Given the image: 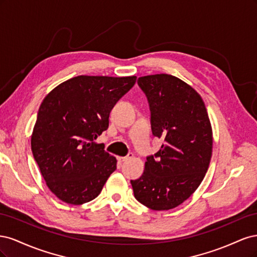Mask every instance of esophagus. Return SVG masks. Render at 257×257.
Listing matches in <instances>:
<instances>
[{
	"instance_id": "esophagus-1",
	"label": "esophagus",
	"mask_w": 257,
	"mask_h": 257,
	"mask_svg": "<svg viewBox=\"0 0 257 257\" xmlns=\"http://www.w3.org/2000/svg\"><path fill=\"white\" fill-rule=\"evenodd\" d=\"M132 158H133V154L130 153V154H127V155H126V157H123V158H118V160H119V162L123 163V162H126V161L131 160Z\"/></svg>"
}]
</instances>
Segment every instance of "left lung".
<instances>
[{"mask_svg":"<svg viewBox=\"0 0 257 257\" xmlns=\"http://www.w3.org/2000/svg\"><path fill=\"white\" fill-rule=\"evenodd\" d=\"M151 112L153 136L164 145L148 155L145 172L131 180L134 196L152 210L181 205L207 173L212 153V131L206 106L189 84L167 74L139 77Z\"/></svg>","mask_w":257,"mask_h":257,"instance_id":"obj_1","label":"left lung"}]
</instances>
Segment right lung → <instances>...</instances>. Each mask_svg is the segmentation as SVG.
Listing matches in <instances>:
<instances>
[{
	"label": "right lung",
	"mask_w": 257,
	"mask_h": 257,
	"mask_svg": "<svg viewBox=\"0 0 257 257\" xmlns=\"http://www.w3.org/2000/svg\"><path fill=\"white\" fill-rule=\"evenodd\" d=\"M135 82V76H77L44 98L31 147L48 188L62 201L94 199L115 170V158L94 139L109 126L113 106Z\"/></svg>",
	"instance_id": "obj_1"
}]
</instances>
